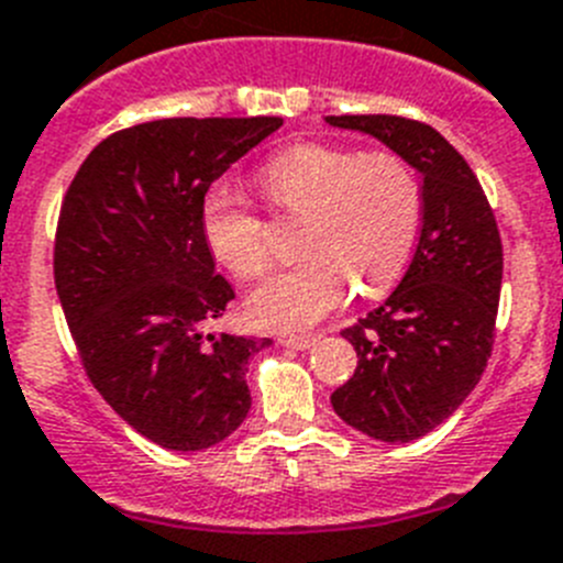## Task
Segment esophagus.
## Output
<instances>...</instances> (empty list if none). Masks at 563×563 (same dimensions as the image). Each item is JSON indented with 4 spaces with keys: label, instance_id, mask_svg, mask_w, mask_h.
I'll list each match as a JSON object with an SVG mask.
<instances>
[{
    "label": "esophagus",
    "instance_id": "34e87169",
    "mask_svg": "<svg viewBox=\"0 0 563 563\" xmlns=\"http://www.w3.org/2000/svg\"><path fill=\"white\" fill-rule=\"evenodd\" d=\"M278 343L287 345V349H298V352H303V349H312V345L318 343V334H287V338H282Z\"/></svg>",
    "mask_w": 563,
    "mask_h": 563
}]
</instances>
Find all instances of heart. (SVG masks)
Wrapping results in <instances>:
<instances>
[{"label":"heart","instance_id":"1","mask_svg":"<svg viewBox=\"0 0 563 563\" xmlns=\"http://www.w3.org/2000/svg\"><path fill=\"white\" fill-rule=\"evenodd\" d=\"M278 211L307 218L298 245L307 256L276 273L247 298L260 327L301 332L343 307L354 285L385 290L410 265L424 220L421 180L394 151L296 144L260 169ZM211 254L236 278H260L271 265L267 223L245 195L220 180L200 203Z\"/></svg>","mask_w":563,"mask_h":563}]
</instances>
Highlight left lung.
<instances>
[{
    "mask_svg": "<svg viewBox=\"0 0 563 563\" xmlns=\"http://www.w3.org/2000/svg\"><path fill=\"white\" fill-rule=\"evenodd\" d=\"M327 122L379 139L421 175L416 254L388 301L343 329L357 371L332 394L334 412L354 430L416 441L466 401L492 357L503 287L497 220L477 175L435 128L390 113Z\"/></svg>",
    "mask_w": 563,
    "mask_h": 563,
    "instance_id": "obj_1",
    "label": "left lung"
}]
</instances>
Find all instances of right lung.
Returning a JSON list of instances; mask_svg holds the SVG:
<instances>
[{"label": "right lung", "mask_w": 563, "mask_h": 563, "mask_svg": "<svg viewBox=\"0 0 563 563\" xmlns=\"http://www.w3.org/2000/svg\"><path fill=\"white\" fill-rule=\"evenodd\" d=\"M278 117H175L102 139L60 203L55 290L102 399L164 450L200 452L251 410L245 365L271 345L209 332L234 290L200 229V203Z\"/></svg>", "instance_id": "right-lung-1"}]
</instances>
